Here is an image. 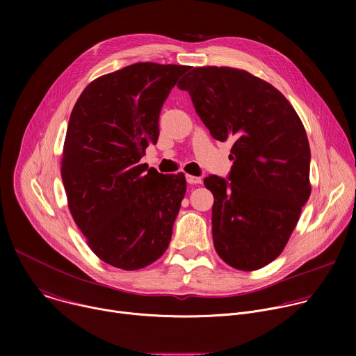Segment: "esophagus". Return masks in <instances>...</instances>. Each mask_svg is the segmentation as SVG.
Here are the masks:
<instances>
[{"label": "esophagus", "mask_w": 356, "mask_h": 356, "mask_svg": "<svg viewBox=\"0 0 356 356\" xmlns=\"http://www.w3.org/2000/svg\"><path fill=\"white\" fill-rule=\"evenodd\" d=\"M186 180L188 184H200L201 179L197 176H191V175H186Z\"/></svg>", "instance_id": "esophagus-1"}]
</instances>
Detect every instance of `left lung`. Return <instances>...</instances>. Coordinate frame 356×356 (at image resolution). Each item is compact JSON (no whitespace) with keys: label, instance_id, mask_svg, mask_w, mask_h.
<instances>
[{"label":"left lung","instance_id":"obj_1","mask_svg":"<svg viewBox=\"0 0 356 356\" xmlns=\"http://www.w3.org/2000/svg\"><path fill=\"white\" fill-rule=\"evenodd\" d=\"M177 87L214 139L234 142L227 179H204L214 248L235 269H261L282 253L312 193L306 129L277 88L245 70L194 67Z\"/></svg>","mask_w":356,"mask_h":356}]
</instances>
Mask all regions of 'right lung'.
<instances>
[{
    "label": "right lung",
    "mask_w": 356,
    "mask_h": 356,
    "mask_svg": "<svg viewBox=\"0 0 356 356\" xmlns=\"http://www.w3.org/2000/svg\"><path fill=\"white\" fill-rule=\"evenodd\" d=\"M188 69L146 62L101 76L70 114L62 159L69 209L91 250L111 266L142 269L170 243L186 177L139 161L156 145L163 103Z\"/></svg>",
    "instance_id": "right-lung-1"
}]
</instances>
